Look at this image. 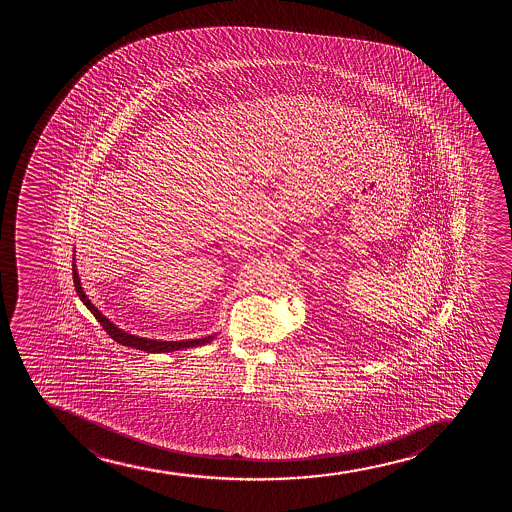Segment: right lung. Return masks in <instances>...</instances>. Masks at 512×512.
Returning a JSON list of instances; mask_svg holds the SVG:
<instances>
[{"label":"right lung","instance_id":"1","mask_svg":"<svg viewBox=\"0 0 512 512\" xmlns=\"http://www.w3.org/2000/svg\"><path fill=\"white\" fill-rule=\"evenodd\" d=\"M73 283H75V290L77 295L82 300L83 304L87 306L95 319L99 321L100 326L106 329L107 335L111 336L112 340L118 341L124 347L136 348V350H143L147 353H162V352H174V350H183V348L201 347L206 345L215 338V335L205 336V338H198V340H181V341H160L150 340V338H143V336L130 335L123 329H119L116 324H112V321L102 314L97 307L90 302L87 294L83 292L82 283H80V277H78L77 265H75V258H73Z\"/></svg>","mask_w":512,"mask_h":512}]
</instances>
